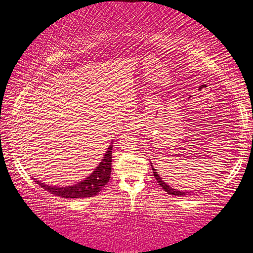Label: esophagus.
Segmentation results:
<instances>
[{
	"label": "esophagus",
	"mask_w": 253,
	"mask_h": 253,
	"mask_svg": "<svg viewBox=\"0 0 253 253\" xmlns=\"http://www.w3.org/2000/svg\"><path fill=\"white\" fill-rule=\"evenodd\" d=\"M124 126H125V129H126V130L135 129V128H136V126H137V119H136V117H134V116L128 117V118L125 119V123H124Z\"/></svg>",
	"instance_id": "obj_1"
}]
</instances>
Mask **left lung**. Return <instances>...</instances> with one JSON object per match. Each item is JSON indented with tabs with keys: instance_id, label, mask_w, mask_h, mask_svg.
<instances>
[{
	"instance_id": "8db88e82",
	"label": "left lung",
	"mask_w": 253,
	"mask_h": 253,
	"mask_svg": "<svg viewBox=\"0 0 253 253\" xmlns=\"http://www.w3.org/2000/svg\"><path fill=\"white\" fill-rule=\"evenodd\" d=\"M150 164H151V167H152V172H154V175L156 177V180H157L158 184L163 188L164 190L166 191L167 194L174 195V196H187V195H190V193H188V191H180V190L174 189V188H172V187H169V184H167L165 181L162 179L161 175H159V174L157 173V169H154V166H152V163H150Z\"/></svg>"
}]
</instances>
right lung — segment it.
Masks as SVG:
<instances>
[{
    "label": "right lung",
    "instance_id": "obj_1",
    "mask_svg": "<svg viewBox=\"0 0 253 253\" xmlns=\"http://www.w3.org/2000/svg\"><path fill=\"white\" fill-rule=\"evenodd\" d=\"M112 147L113 140L110 143V147L106 149L105 155L103 156L101 163L95 167V169L86 179L80 181V182L66 187L50 186V184H45L37 179H34L35 182L39 183V186H41L50 194L63 198H88L96 196L102 190V188L105 187V184L109 182L110 175H111Z\"/></svg>",
    "mask_w": 253,
    "mask_h": 253
}]
</instances>
